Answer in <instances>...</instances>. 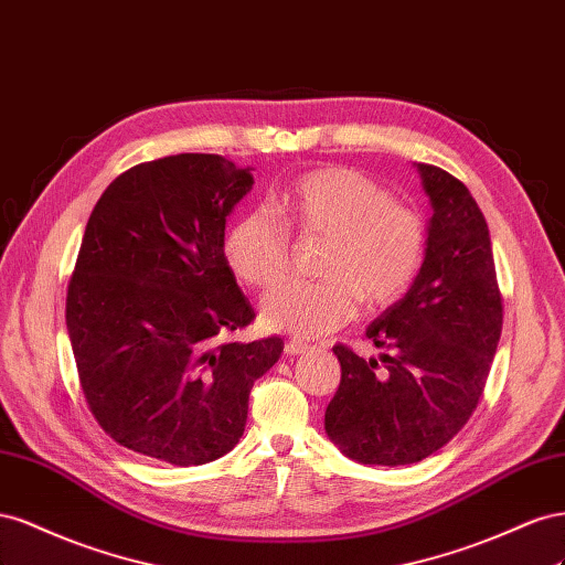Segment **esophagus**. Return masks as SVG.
Returning a JSON list of instances; mask_svg holds the SVG:
<instances>
[{"mask_svg":"<svg viewBox=\"0 0 565 565\" xmlns=\"http://www.w3.org/2000/svg\"><path fill=\"white\" fill-rule=\"evenodd\" d=\"M308 350H310V345L302 343V341H296V338H291V341H286V345H284V352L288 354V358H296V354H302V352H308Z\"/></svg>","mask_w":565,"mask_h":565,"instance_id":"obj_1","label":"esophagus"}]
</instances>
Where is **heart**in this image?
Here are the masks:
<instances>
[{"label": "heart", "instance_id": "1", "mask_svg": "<svg viewBox=\"0 0 565 565\" xmlns=\"http://www.w3.org/2000/svg\"><path fill=\"white\" fill-rule=\"evenodd\" d=\"M238 215L222 238L224 263L244 284L265 288L291 263V232L327 241L319 281H284L260 302L269 331L298 338L333 333L366 310H385L407 296L426 260L422 213L352 168H319L286 189L277 203Z\"/></svg>", "mask_w": 565, "mask_h": 565}]
</instances>
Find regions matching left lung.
I'll list each match as a JSON object with an SVG mask.
<instances>
[{
  "label": "left lung",
  "instance_id": "1",
  "mask_svg": "<svg viewBox=\"0 0 565 565\" xmlns=\"http://www.w3.org/2000/svg\"><path fill=\"white\" fill-rule=\"evenodd\" d=\"M433 205L422 271L366 329L385 350L364 360L335 345L341 385L324 426L362 463L405 466L438 452L466 426L486 391L504 305L488 222L457 177L418 163Z\"/></svg>",
  "mask_w": 565,
  "mask_h": 565
}]
</instances>
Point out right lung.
<instances>
[{"mask_svg": "<svg viewBox=\"0 0 565 565\" xmlns=\"http://www.w3.org/2000/svg\"><path fill=\"white\" fill-rule=\"evenodd\" d=\"M253 168L180 153L125 170L89 215L66 296L87 407L108 438L174 466L238 443L253 383L284 352L277 335L224 341L255 319L222 238Z\"/></svg>", "mask_w": 565, "mask_h": 565, "instance_id": "obj_1", "label": "right lung"}]
</instances>
